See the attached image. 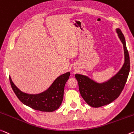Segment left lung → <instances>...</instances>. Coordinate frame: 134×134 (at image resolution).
Wrapping results in <instances>:
<instances>
[{
	"label": "left lung",
	"mask_w": 134,
	"mask_h": 134,
	"mask_svg": "<svg viewBox=\"0 0 134 134\" xmlns=\"http://www.w3.org/2000/svg\"><path fill=\"white\" fill-rule=\"evenodd\" d=\"M116 33L124 46V63L120 70L110 79L104 82H97L88 76L76 74L80 95L86 103L92 107H102L111 103L118 98L124 90L130 70V60L126 42L120 29Z\"/></svg>",
	"instance_id": "8db88e82"
}]
</instances>
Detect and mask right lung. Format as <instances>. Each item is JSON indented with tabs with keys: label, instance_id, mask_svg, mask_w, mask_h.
Segmentation results:
<instances>
[{
	"label": "right lung",
	"instance_id": "1",
	"mask_svg": "<svg viewBox=\"0 0 134 134\" xmlns=\"http://www.w3.org/2000/svg\"><path fill=\"white\" fill-rule=\"evenodd\" d=\"M70 75L69 71L60 75L47 90L36 94L21 91L14 83L10 76L9 80L15 94L24 104L39 111L52 112L58 109L62 103L65 84Z\"/></svg>",
	"mask_w": 134,
	"mask_h": 134
}]
</instances>
